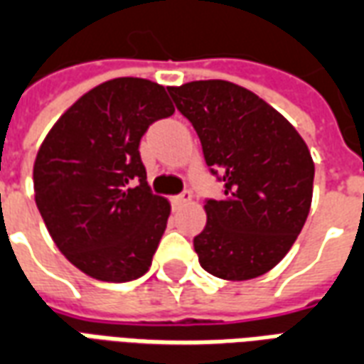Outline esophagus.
Listing matches in <instances>:
<instances>
[{
  "label": "esophagus",
  "instance_id": "34e87169",
  "mask_svg": "<svg viewBox=\"0 0 364 364\" xmlns=\"http://www.w3.org/2000/svg\"><path fill=\"white\" fill-rule=\"evenodd\" d=\"M191 193L189 191H185V193H181V195H175L173 198H171V205H173V208H179V206L187 205V203H191Z\"/></svg>",
  "mask_w": 364,
  "mask_h": 364
}]
</instances>
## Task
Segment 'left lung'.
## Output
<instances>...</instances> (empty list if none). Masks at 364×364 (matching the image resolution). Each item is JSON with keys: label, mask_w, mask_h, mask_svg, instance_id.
<instances>
[{"label": "left lung", "mask_w": 364, "mask_h": 364, "mask_svg": "<svg viewBox=\"0 0 364 364\" xmlns=\"http://www.w3.org/2000/svg\"><path fill=\"white\" fill-rule=\"evenodd\" d=\"M197 130L222 197L206 198L193 245L200 267L226 281L255 279L289 253L312 203L314 161L294 127L263 99L224 80L169 87Z\"/></svg>", "instance_id": "left-lung-1"}]
</instances>
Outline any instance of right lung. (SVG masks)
I'll list each match as a JSON object with an SVG mask.
<instances>
[{
	"label": "right lung",
	"mask_w": 364,
	"mask_h": 364,
	"mask_svg": "<svg viewBox=\"0 0 364 364\" xmlns=\"http://www.w3.org/2000/svg\"><path fill=\"white\" fill-rule=\"evenodd\" d=\"M164 85L117 77L80 97L36 154L35 200L54 244L97 281L142 277L169 218L140 159V140L173 114Z\"/></svg>",
	"instance_id": "1"
}]
</instances>
